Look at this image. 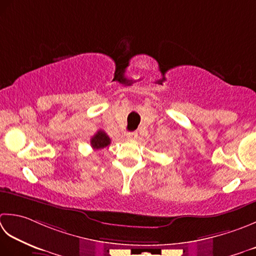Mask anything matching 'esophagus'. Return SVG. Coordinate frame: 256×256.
I'll list each match as a JSON object with an SVG mask.
<instances>
[{"instance_id":"esophagus-1","label":"esophagus","mask_w":256,"mask_h":256,"mask_svg":"<svg viewBox=\"0 0 256 256\" xmlns=\"http://www.w3.org/2000/svg\"><path fill=\"white\" fill-rule=\"evenodd\" d=\"M126 138L128 140H135L138 138V133L136 132H128V133H126Z\"/></svg>"}]
</instances>
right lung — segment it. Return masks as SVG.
I'll use <instances>...</instances> for the list:
<instances>
[{
  "mask_svg": "<svg viewBox=\"0 0 256 256\" xmlns=\"http://www.w3.org/2000/svg\"><path fill=\"white\" fill-rule=\"evenodd\" d=\"M111 144V138H108V135L105 133L102 130H100L96 133L93 135L91 138V145L94 150H101L104 148H108Z\"/></svg>",
  "mask_w": 256,
  "mask_h": 256,
  "instance_id": "add662e5",
  "label": "right lung"
}]
</instances>
